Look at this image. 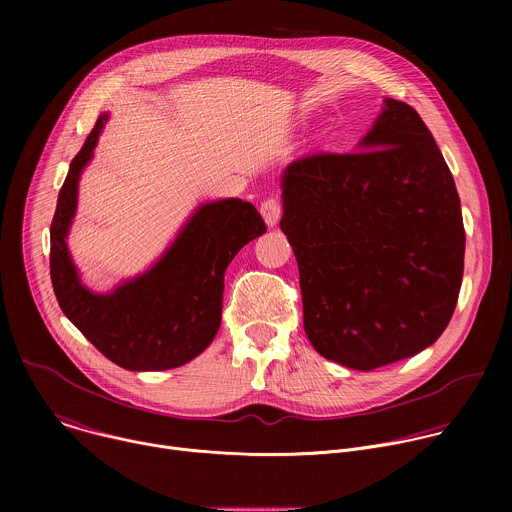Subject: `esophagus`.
<instances>
[{
  "label": "esophagus",
  "mask_w": 512,
  "mask_h": 512,
  "mask_svg": "<svg viewBox=\"0 0 512 512\" xmlns=\"http://www.w3.org/2000/svg\"><path fill=\"white\" fill-rule=\"evenodd\" d=\"M261 210V216L265 218L267 227H275L279 223V216H281V204L275 200V198H267L261 202L259 206Z\"/></svg>",
  "instance_id": "obj_1"
}]
</instances>
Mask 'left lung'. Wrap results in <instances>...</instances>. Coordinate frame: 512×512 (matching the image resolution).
Segmentation results:
<instances>
[{
	"instance_id": "1",
	"label": "left lung",
	"mask_w": 512,
	"mask_h": 512,
	"mask_svg": "<svg viewBox=\"0 0 512 512\" xmlns=\"http://www.w3.org/2000/svg\"><path fill=\"white\" fill-rule=\"evenodd\" d=\"M281 200L304 328L324 358L373 371L442 336L466 235L452 172L413 107L385 99L352 154L291 162Z\"/></svg>"
}]
</instances>
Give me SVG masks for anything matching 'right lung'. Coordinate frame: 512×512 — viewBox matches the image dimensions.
I'll list each match as a JSON object with an SVG mask.
<instances>
[{
    "label": "right lung",
    "mask_w": 512,
    "mask_h": 512,
    "mask_svg": "<svg viewBox=\"0 0 512 512\" xmlns=\"http://www.w3.org/2000/svg\"><path fill=\"white\" fill-rule=\"evenodd\" d=\"M109 113L99 115L70 162L50 227V277L64 316L111 362L127 371H166L196 358L223 316L225 271L233 257L267 231L251 202L223 198L200 204L172 245L143 273L95 294L68 253L79 180L93 160Z\"/></svg>",
    "instance_id": "right-lung-1"
}]
</instances>
